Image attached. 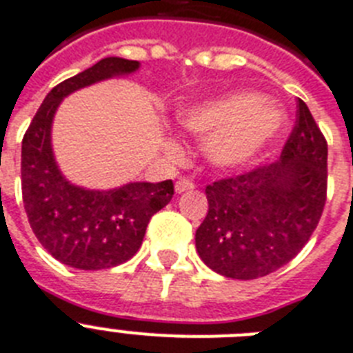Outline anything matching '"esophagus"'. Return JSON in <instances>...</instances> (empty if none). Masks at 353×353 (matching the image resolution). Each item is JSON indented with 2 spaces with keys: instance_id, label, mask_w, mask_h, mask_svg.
Segmentation results:
<instances>
[{
  "instance_id": "obj_1",
  "label": "esophagus",
  "mask_w": 353,
  "mask_h": 353,
  "mask_svg": "<svg viewBox=\"0 0 353 353\" xmlns=\"http://www.w3.org/2000/svg\"><path fill=\"white\" fill-rule=\"evenodd\" d=\"M174 189H176V193L191 191V189H194V182L189 179H180V180H176V183H174Z\"/></svg>"
}]
</instances>
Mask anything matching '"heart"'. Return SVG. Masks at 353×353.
Instances as JSON below:
<instances>
[{
    "label": "heart",
    "instance_id": "obj_1",
    "mask_svg": "<svg viewBox=\"0 0 353 353\" xmlns=\"http://www.w3.org/2000/svg\"><path fill=\"white\" fill-rule=\"evenodd\" d=\"M183 130L202 139L209 164L232 170L254 159L283 124L278 108L256 93H231L179 113Z\"/></svg>",
    "mask_w": 353,
    "mask_h": 353
}]
</instances>
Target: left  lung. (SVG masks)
Segmentation results:
<instances>
[{
  "mask_svg": "<svg viewBox=\"0 0 353 353\" xmlns=\"http://www.w3.org/2000/svg\"><path fill=\"white\" fill-rule=\"evenodd\" d=\"M327 139L298 99L279 160L205 188L209 211L194 236L203 263L225 278L256 279L294 260L327 202Z\"/></svg>",
  "mask_w": 353,
  "mask_h": 353,
  "instance_id": "1",
  "label": "left lung"
}]
</instances>
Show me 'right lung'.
Returning <instances> with one entry per match:
<instances>
[{"mask_svg":"<svg viewBox=\"0 0 353 353\" xmlns=\"http://www.w3.org/2000/svg\"><path fill=\"white\" fill-rule=\"evenodd\" d=\"M137 68L139 61L106 57L66 79L46 95L23 137L21 191L32 231L55 260L74 269H110L133 258L151 216L174 194L171 180L90 191L70 183L55 164L50 131L63 97Z\"/></svg>","mask_w":353,"mask_h":353,"instance_id":"add662e5","label":"right lung"}]
</instances>
